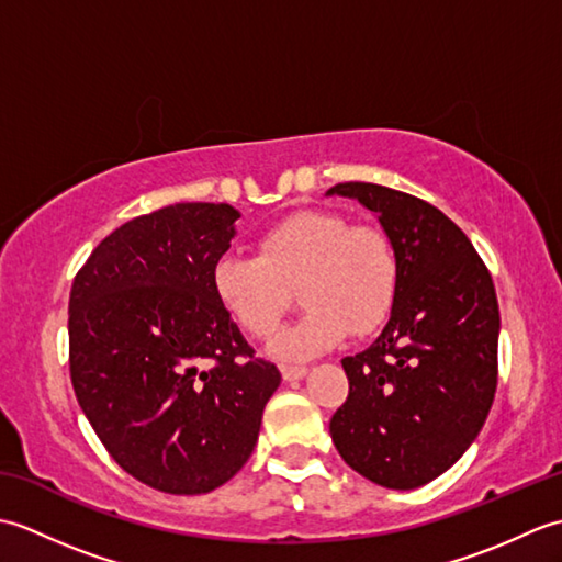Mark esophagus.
<instances>
[{
	"label": "esophagus",
	"mask_w": 562,
	"mask_h": 562,
	"mask_svg": "<svg viewBox=\"0 0 562 562\" xmlns=\"http://www.w3.org/2000/svg\"><path fill=\"white\" fill-rule=\"evenodd\" d=\"M308 374V367H282V379L284 381H300Z\"/></svg>",
	"instance_id": "34e87169"
}]
</instances>
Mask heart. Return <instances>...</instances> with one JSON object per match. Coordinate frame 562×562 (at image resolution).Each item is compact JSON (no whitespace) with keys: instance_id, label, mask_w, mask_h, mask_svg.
Segmentation results:
<instances>
[{"instance_id":"1","label":"heart","mask_w":562,"mask_h":562,"mask_svg":"<svg viewBox=\"0 0 562 562\" xmlns=\"http://www.w3.org/2000/svg\"><path fill=\"white\" fill-rule=\"evenodd\" d=\"M258 256L226 254L212 266V290L234 324L266 340L300 284L304 314L280 333L272 352L304 362L352 333L386 324L401 288V260L386 232L350 224L333 210H302L274 222L256 241Z\"/></svg>"}]
</instances>
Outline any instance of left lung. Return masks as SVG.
I'll return each mask as SVG.
<instances>
[{"instance_id": "1", "label": "left lung", "mask_w": 562, "mask_h": 562, "mask_svg": "<svg viewBox=\"0 0 562 562\" xmlns=\"http://www.w3.org/2000/svg\"><path fill=\"white\" fill-rule=\"evenodd\" d=\"M398 250L401 288L381 336L345 357L350 393L330 417L345 463L367 481L413 491L457 463L497 389L499 308L485 262L429 202L376 183H338Z\"/></svg>"}]
</instances>
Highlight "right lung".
Listing matches in <instances>:
<instances>
[{"instance_id": "1", "label": "right lung", "mask_w": 562, "mask_h": 562, "mask_svg": "<svg viewBox=\"0 0 562 562\" xmlns=\"http://www.w3.org/2000/svg\"><path fill=\"white\" fill-rule=\"evenodd\" d=\"M241 217L178 202L117 226L69 292V374L115 463L154 491L200 495L241 471L280 372L212 290Z\"/></svg>"}]
</instances>
